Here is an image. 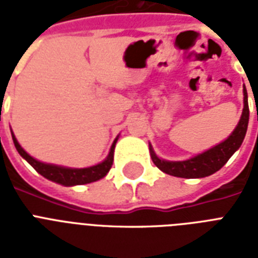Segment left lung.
I'll list each match as a JSON object with an SVG mask.
<instances>
[{
    "label": "left lung",
    "instance_id": "1",
    "mask_svg": "<svg viewBox=\"0 0 258 258\" xmlns=\"http://www.w3.org/2000/svg\"><path fill=\"white\" fill-rule=\"evenodd\" d=\"M244 96V109H242L240 123L236 127V130L233 131L232 135L229 137L228 141L222 143V146H217L216 149L210 150L208 153L202 154L200 157L186 162L161 161L154 154L153 150H150V155H151L154 165L165 174L178 176V178H187V179L205 178V176L212 175L220 169H222V166L230 159V157L236 153L237 150L240 149L242 142H244L245 135H246L249 123V107L248 95H246V89L245 88Z\"/></svg>",
    "mask_w": 258,
    "mask_h": 258
}]
</instances>
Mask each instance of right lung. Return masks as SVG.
Masks as SVG:
<instances>
[{"instance_id":"add662e5","label":"right lung","mask_w":258,"mask_h":258,"mask_svg":"<svg viewBox=\"0 0 258 258\" xmlns=\"http://www.w3.org/2000/svg\"><path fill=\"white\" fill-rule=\"evenodd\" d=\"M17 146V150L20 155H21L24 159L29 162V165L33 167L38 174H41L42 176H45L46 179L52 180V182H56V183H60L62 186H75V184H86L91 183V182H95V180L101 179L103 176L107 175V172L109 171L111 166H112L113 162V150H115V142H113L112 147H111V151H109V155L107 157L103 163L96 166H92V167H88V169H64V167H57V166L52 165H45V163H41V162H37L36 159H33L32 157H29L28 154L24 151V150L20 147V145Z\"/></svg>"}]
</instances>
